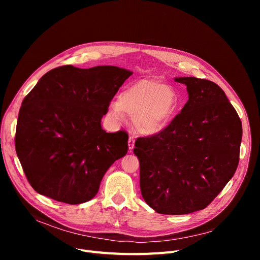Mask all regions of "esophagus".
Instances as JSON below:
<instances>
[{
    "label": "esophagus",
    "mask_w": 260,
    "mask_h": 260,
    "mask_svg": "<svg viewBox=\"0 0 260 260\" xmlns=\"http://www.w3.org/2000/svg\"><path fill=\"white\" fill-rule=\"evenodd\" d=\"M134 146H135V137H134V136H129V138H128V148H129V151H132V149L134 148Z\"/></svg>",
    "instance_id": "obj_1"
}]
</instances>
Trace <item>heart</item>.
I'll use <instances>...</instances> for the list:
<instances>
[{"instance_id":"1","label":"heart","mask_w":260,"mask_h":260,"mask_svg":"<svg viewBox=\"0 0 260 260\" xmlns=\"http://www.w3.org/2000/svg\"><path fill=\"white\" fill-rule=\"evenodd\" d=\"M178 106L175 89L157 81L140 80L123 90L112 102L111 113L122 120L124 113L133 117L135 127L143 135H155L165 128Z\"/></svg>"}]
</instances>
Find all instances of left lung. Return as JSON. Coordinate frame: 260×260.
Masks as SVG:
<instances>
[{
    "instance_id": "1",
    "label": "left lung",
    "mask_w": 260,
    "mask_h": 260,
    "mask_svg": "<svg viewBox=\"0 0 260 260\" xmlns=\"http://www.w3.org/2000/svg\"><path fill=\"white\" fill-rule=\"evenodd\" d=\"M188 101L158 134L138 138L140 188L157 213L183 215L206 209L236 172L242 125L224 91L209 80L176 78Z\"/></svg>"
}]
</instances>
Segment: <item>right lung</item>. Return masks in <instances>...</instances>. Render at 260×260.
Instances as JSON below:
<instances>
[{"label": "right lung", "mask_w": 260, "mask_h": 260, "mask_svg": "<svg viewBox=\"0 0 260 260\" xmlns=\"http://www.w3.org/2000/svg\"><path fill=\"white\" fill-rule=\"evenodd\" d=\"M132 75L111 65H64L39 80L22 102L15 138L36 192L68 204L98 193L106 171L128 149L127 133H106L101 119Z\"/></svg>", "instance_id": "add662e5"}]
</instances>
